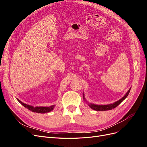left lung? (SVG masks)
Listing matches in <instances>:
<instances>
[{
	"instance_id": "obj_1",
	"label": "left lung",
	"mask_w": 147,
	"mask_h": 147,
	"mask_svg": "<svg viewBox=\"0 0 147 147\" xmlns=\"http://www.w3.org/2000/svg\"><path fill=\"white\" fill-rule=\"evenodd\" d=\"M130 90V89H129V90L127 91V92L124 96H123L122 98H121L120 100H119V101L114 102L113 104H108V105H96V104H94L88 103V105L92 109H93L96 111L111 110L114 109V108H115L116 107H117L123 101V100H125L126 99V98L127 96V95L129 94ZM83 98L84 101H86L85 98H84L83 94Z\"/></svg>"
}]
</instances>
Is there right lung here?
<instances>
[{"instance_id":"right-lung-1","label":"right lung","mask_w":147,"mask_h":147,"mask_svg":"<svg viewBox=\"0 0 147 147\" xmlns=\"http://www.w3.org/2000/svg\"><path fill=\"white\" fill-rule=\"evenodd\" d=\"M17 99L18 100V101L20 103H21L24 107L27 108L28 110L32 111V112H34V113H49V112L51 111L52 110H53V109H54V107H55V105H53L50 107H34L32 105H27L26 104L23 103L22 102L20 101L18 99Z\"/></svg>"}]
</instances>
